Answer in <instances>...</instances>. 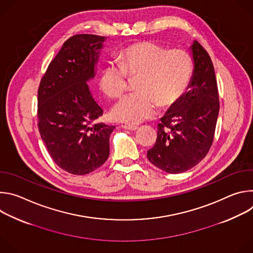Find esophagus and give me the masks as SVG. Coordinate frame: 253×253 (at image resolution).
<instances>
[{
    "mask_svg": "<svg viewBox=\"0 0 253 253\" xmlns=\"http://www.w3.org/2000/svg\"><path fill=\"white\" fill-rule=\"evenodd\" d=\"M122 128L126 129V130H130V131H135L138 129L137 126H130V125H122Z\"/></svg>",
    "mask_w": 253,
    "mask_h": 253,
    "instance_id": "obj_1",
    "label": "esophagus"
}]
</instances>
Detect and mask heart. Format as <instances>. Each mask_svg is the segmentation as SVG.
<instances>
[{
	"label": "heart",
	"mask_w": 253,
	"mask_h": 253,
	"mask_svg": "<svg viewBox=\"0 0 253 253\" xmlns=\"http://www.w3.org/2000/svg\"><path fill=\"white\" fill-rule=\"evenodd\" d=\"M193 60L184 49L151 41L132 44L120 52V62L108 61L101 70L99 85L109 98L121 96L128 77L139 76L136 92L122 97L111 110L113 119L138 124L153 117L159 108L176 103L185 93L192 76Z\"/></svg>",
	"instance_id": "1"
}]
</instances>
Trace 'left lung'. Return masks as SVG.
Segmentation results:
<instances>
[{
    "instance_id": "obj_1",
    "label": "left lung",
    "mask_w": 253,
    "mask_h": 253,
    "mask_svg": "<svg viewBox=\"0 0 253 253\" xmlns=\"http://www.w3.org/2000/svg\"><path fill=\"white\" fill-rule=\"evenodd\" d=\"M194 72L189 91L174 103L157 127L149 161L177 174L198 164L208 153L219 113V94L211 58L200 43L192 45Z\"/></svg>"
}]
</instances>
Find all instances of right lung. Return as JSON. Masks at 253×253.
Segmentation results:
<instances>
[{"mask_svg": "<svg viewBox=\"0 0 253 253\" xmlns=\"http://www.w3.org/2000/svg\"><path fill=\"white\" fill-rule=\"evenodd\" d=\"M105 37L77 34L70 37L49 64L38 88V128L54 162L63 170L85 175L109 157L115 126L95 123L103 109L87 81Z\"/></svg>", "mask_w": 253, "mask_h": 253, "instance_id": "obj_1", "label": "right lung"}]
</instances>
